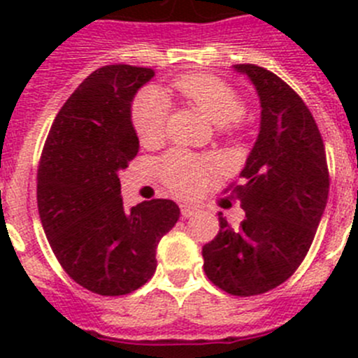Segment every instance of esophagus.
Instances as JSON below:
<instances>
[{
	"label": "esophagus",
	"mask_w": 358,
	"mask_h": 358,
	"mask_svg": "<svg viewBox=\"0 0 358 358\" xmlns=\"http://www.w3.org/2000/svg\"><path fill=\"white\" fill-rule=\"evenodd\" d=\"M180 211H182L183 218H190V216L196 215L199 209H197V206H194V204H182L180 206Z\"/></svg>",
	"instance_id": "34e87169"
}]
</instances>
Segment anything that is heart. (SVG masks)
<instances>
[{"mask_svg": "<svg viewBox=\"0 0 358 358\" xmlns=\"http://www.w3.org/2000/svg\"><path fill=\"white\" fill-rule=\"evenodd\" d=\"M175 88L222 128L230 126L244 114L243 99L227 83L213 76H182L175 81ZM168 109V99L161 90L147 88L136 95L131 106V121L143 143H156L162 138ZM161 175L182 196H196L208 182L206 162L183 150H173L162 159Z\"/></svg>", "mask_w": 358, "mask_h": 358, "instance_id": "1", "label": "heart"}]
</instances>
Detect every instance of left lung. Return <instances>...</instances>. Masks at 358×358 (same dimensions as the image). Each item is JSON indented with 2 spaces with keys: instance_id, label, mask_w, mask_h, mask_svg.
<instances>
[{
  "instance_id": "left-lung-1",
  "label": "left lung",
  "mask_w": 358,
  "mask_h": 358,
  "mask_svg": "<svg viewBox=\"0 0 358 358\" xmlns=\"http://www.w3.org/2000/svg\"><path fill=\"white\" fill-rule=\"evenodd\" d=\"M248 76L262 107L259 133L234 192L246 211L239 229L222 215L220 232L202 248L215 286L255 296L280 286L301 265L327 204L329 173L322 136L308 107L279 76L252 64Z\"/></svg>"
}]
</instances>
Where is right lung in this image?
Instances as JSON below:
<instances>
[{"label": "right lung", "instance_id": "right-lung-1", "mask_svg": "<svg viewBox=\"0 0 358 358\" xmlns=\"http://www.w3.org/2000/svg\"><path fill=\"white\" fill-rule=\"evenodd\" d=\"M154 76L122 64L92 72L57 114L39 162L46 239L69 277L102 296L143 286L156 272L159 241L180 218L169 199L126 209L121 197L119 171L140 149L131 103Z\"/></svg>", "mask_w": 358, "mask_h": 358}]
</instances>
